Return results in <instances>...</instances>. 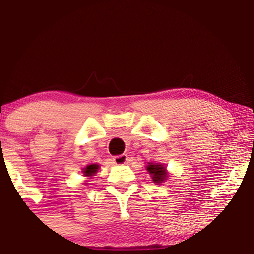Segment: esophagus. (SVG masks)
I'll list each match as a JSON object with an SVG mask.
<instances>
[{"mask_svg": "<svg viewBox=\"0 0 254 254\" xmlns=\"http://www.w3.org/2000/svg\"><path fill=\"white\" fill-rule=\"evenodd\" d=\"M127 161V154H122V155H117L113 157V162L116 165H124Z\"/></svg>", "mask_w": 254, "mask_h": 254, "instance_id": "1", "label": "esophagus"}]
</instances>
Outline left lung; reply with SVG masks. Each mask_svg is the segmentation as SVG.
<instances>
[{
    "label": "left lung",
    "instance_id": "left-lung-1",
    "mask_svg": "<svg viewBox=\"0 0 254 254\" xmlns=\"http://www.w3.org/2000/svg\"><path fill=\"white\" fill-rule=\"evenodd\" d=\"M147 171L149 172L151 179L155 184H160L167 179V171L161 164H149L147 166Z\"/></svg>",
    "mask_w": 254,
    "mask_h": 254
}]
</instances>
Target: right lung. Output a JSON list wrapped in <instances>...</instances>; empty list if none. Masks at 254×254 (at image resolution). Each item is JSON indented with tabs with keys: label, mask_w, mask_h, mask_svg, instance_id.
Here are the masks:
<instances>
[{
	"label": "right lung",
	"mask_w": 254,
	"mask_h": 254,
	"mask_svg": "<svg viewBox=\"0 0 254 254\" xmlns=\"http://www.w3.org/2000/svg\"><path fill=\"white\" fill-rule=\"evenodd\" d=\"M98 168H99V165H95V164H94V165L87 166V167L83 170L84 177H92V176H94V174L97 173Z\"/></svg>",
	"instance_id": "obj_1"
}]
</instances>
